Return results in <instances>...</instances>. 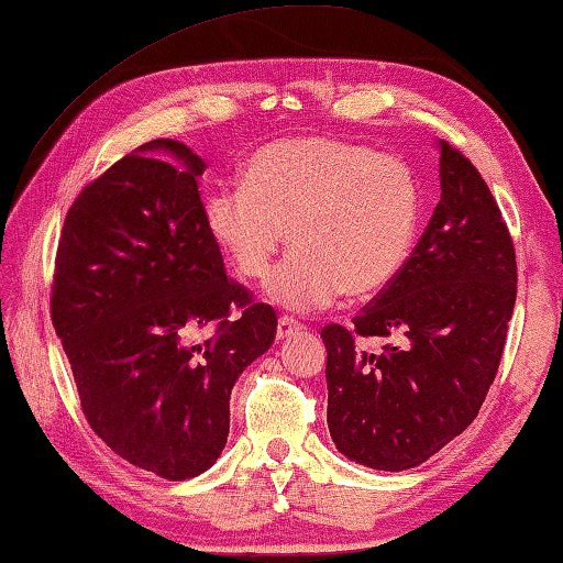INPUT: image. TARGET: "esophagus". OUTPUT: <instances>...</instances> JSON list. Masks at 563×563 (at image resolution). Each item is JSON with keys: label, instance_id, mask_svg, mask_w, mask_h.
Listing matches in <instances>:
<instances>
[{"label": "esophagus", "instance_id": "esophagus-1", "mask_svg": "<svg viewBox=\"0 0 563 563\" xmlns=\"http://www.w3.org/2000/svg\"><path fill=\"white\" fill-rule=\"evenodd\" d=\"M296 330H302L300 323H296L290 316H280L278 318V330H275V335H278V341H283V338H288L296 333Z\"/></svg>", "mask_w": 563, "mask_h": 563}]
</instances>
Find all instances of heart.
Segmentation results:
<instances>
[{"label": "heart", "mask_w": 563, "mask_h": 563, "mask_svg": "<svg viewBox=\"0 0 563 563\" xmlns=\"http://www.w3.org/2000/svg\"><path fill=\"white\" fill-rule=\"evenodd\" d=\"M413 167L341 137H296L255 153L245 183L216 187L205 225L245 280L267 283L275 302L318 310L338 296L368 300L394 283L421 228Z\"/></svg>", "instance_id": "b5f03b06"}]
</instances>
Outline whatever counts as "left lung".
<instances>
[{
	"label": "left lung",
	"mask_w": 563,
	"mask_h": 563,
	"mask_svg": "<svg viewBox=\"0 0 563 563\" xmlns=\"http://www.w3.org/2000/svg\"><path fill=\"white\" fill-rule=\"evenodd\" d=\"M516 250L484 177L441 142V202L398 278L353 328L320 330L335 449L376 471L413 468L466 431L501 363ZM383 336L368 354L358 336Z\"/></svg>",
	"instance_id": "left-lung-1"
}]
</instances>
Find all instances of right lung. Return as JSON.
I'll return each instance as SVG.
<instances>
[{
  "mask_svg": "<svg viewBox=\"0 0 563 563\" xmlns=\"http://www.w3.org/2000/svg\"><path fill=\"white\" fill-rule=\"evenodd\" d=\"M202 169L183 142L153 140L85 185L62 228L49 298L89 428L167 481L218 461L230 390L278 328L275 310L225 273L205 225ZM198 329L211 335L198 342Z\"/></svg>",
  "mask_w": 563,
  "mask_h": 563,
  "instance_id": "add662e5",
  "label": "right lung"
}]
</instances>
